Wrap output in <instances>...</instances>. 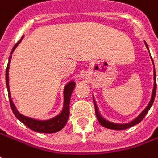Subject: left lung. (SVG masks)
<instances>
[{
  "mask_svg": "<svg viewBox=\"0 0 158 158\" xmlns=\"http://www.w3.org/2000/svg\"><path fill=\"white\" fill-rule=\"evenodd\" d=\"M145 46L147 47V48L149 49L148 46L147 44H145ZM152 62H153V60H152ZM156 71H155V68H154V86H153V90H152V98H151V100H150V102H149L148 105L145 107V109H144L142 112L140 113V114L136 117L133 121H132L131 122H129V123H126V124H116V123H113V122H110V121H107L105 120L104 118L102 117V115L100 114L99 113V111H98V106H97V103L95 102L94 98H93V102H94V105H95V112H96V115H97V118H98V121H99V123L102 126V127H104L106 128H110V129H113V130H124V129H127L129 127H133V126L137 125L138 123H139L144 117L145 116V114L148 113V111L151 109V107L153 104V102H154V99H155V96H156Z\"/></svg>",
  "mask_w": 158,
  "mask_h": 158,
  "instance_id": "8db88e82",
  "label": "left lung"
}]
</instances>
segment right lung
I'll list each match as a JSON object with an SVG mask.
<instances>
[{
    "label": "right lung",
    "instance_id": "add662e5",
    "mask_svg": "<svg viewBox=\"0 0 158 158\" xmlns=\"http://www.w3.org/2000/svg\"><path fill=\"white\" fill-rule=\"evenodd\" d=\"M21 39L16 44L14 45V47L13 48V50L11 52V55L13 54L14 50L15 48L17 47L19 44L21 42ZM11 59H12V56H10L9 60H8V64L6 69V88H7V92H8V98H9L10 105H11V109L14 112V115L16 116L17 119H19V121H21L22 123L25 125L27 127H29L30 129H31L35 132L37 133H56L58 131H60L63 128L67 121L69 117V104H70V98H71V95L73 90L75 87V83L73 81H70L68 82L65 89H64V105L62 111L58 115H56L55 117L48 119V120H36V119H32V118L27 117L23 115L20 113H19V111L16 109V107L14 104V102L12 101L11 98V93H10L9 90V83H8V70H9V65L11 62Z\"/></svg>",
    "mask_w": 158,
    "mask_h": 158
}]
</instances>
